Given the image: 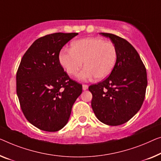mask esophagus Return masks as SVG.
Listing matches in <instances>:
<instances>
[{"label":"esophagus","mask_w":161,"mask_h":161,"mask_svg":"<svg viewBox=\"0 0 161 161\" xmlns=\"http://www.w3.org/2000/svg\"><path fill=\"white\" fill-rule=\"evenodd\" d=\"M82 88H83V90H87V89H88V85H85V84H84V85H82Z\"/></svg>","instance_id":"obj_1"}]
</instances>
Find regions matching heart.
I'll list each match as a JSON object with an SVG mask.
<instances>
[{
	"instance_id": "heart-1",
	"label": "heart",
	"mask_w": 161,
	"mask_h": 161,
	"mask_svg": "<svg viewBox=\"0 0 161 161\" xmlns=\"http://www.w3.org/2000/svg\"><path fill=\"white\" fill-rule=\"evenodd\" d=\"M59 62L70 76L78 74L81 66L85 68L79 74L81 80L95 76L97 80L108 77L117 61L115 45L100 37H87L71 43V50L63 49L58 56Z\"/></svg>"
}]
</instances>
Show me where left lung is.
<instances>
[{"mask_svg": "<svg viewBox=\"0 0 161 161\" xmlns=\"http://www.w3.org/2000/svg\"><path fill=\"white\" fill-rule=\"evenodd\" d=\"M100 34L115 45L117 61L108 77L89 87L92 95L91 105L99 121L119 126L130 120L142 107L147 71L140 55L128 41L111 33Z\"/></svg>", "mask_w": 161, "mask_h": 161, "instance_id": "1", "label": "left lung"}]
</instances>
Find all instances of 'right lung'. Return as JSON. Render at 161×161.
I'll list each match as a JSON object with an SVG mask.
<instances>
[{
  "mask_svg": "<svg viewBox=\"0 0 161 161\" xmlns=\"http://www.w3.org/2000/svg\"><path fill=\"white\" fill-rule=\"evenodd\" d=\"M78 33L43 36L24 55L16 73V93L27 121L39 129L57 131L66 125L82 85L69 77L60 51Z\"/></svg>",
  "mask_w": 161,
  "mask_h": 161,
  "instance_id": "right-lung-1",
  "label": "right lung"
}]
</instances>
